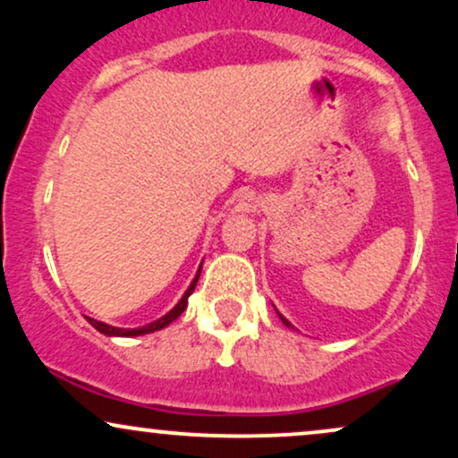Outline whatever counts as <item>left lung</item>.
Here are the masks:
<instances>
[{
	"label": "left lung",
	"mask_w": 458,
	"mask_h": 458,
	"mask_svg": "<svg viewBox=\"0 0 458 458\" xmlns=\"http://www.w3.org/2000/svg\"><path fill=\"white\" fill-rule=\"evenodd\" d=\"M280 318L284 320V325H288V327H291V323H288V320H286V318H284V317H282V314H280Z\"/></svg>",
	"instance_id": "8db88e82"
}]
</instances>
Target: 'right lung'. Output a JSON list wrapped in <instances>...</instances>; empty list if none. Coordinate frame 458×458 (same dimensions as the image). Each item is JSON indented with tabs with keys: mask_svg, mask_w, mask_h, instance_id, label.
<instances>
[{
	"mask_svg": "<svg viewBox=\"0 0 458 458\" xmlns=\"http://www.w3.org/2000/svg\"><path fill=\"white\" fill-rule=\"evenodd\" d=\"M199 269H202V267H199ZM198 277H199V271H198L196 280L191 282V286H189L185 295H182L181 301H178L176 306L172 308L170 312L165 314V317H161L159 320H155V323L146 325V327H140V329H120V327H112V325H105V323H101V320H94V318H88V323H90L94 329H98V331H101V334H105V335H141V334H150V331H159V329H163V327H167V325H170L172 320H176L178 317H181L182 312H185L187 299H189V295H191V293H193V288H196Z\"/></svg>",
	"mask_w": 458,
	"mask_h": 458,
	"instance_id": "obj_1",
	"label": "right lung"
}]
</instances>
